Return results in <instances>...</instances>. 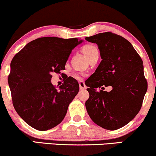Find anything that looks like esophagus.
I'll return each instance as SVG.
<instances>
[{
    "label": "esophagus",
    "mask_w": 156,
    "mask_h": 156,
    "mask_svg": "<svg viewBox=\"0 0 156 156\" xmlns=\"http://www.w3.org/2000/svg\"><path fill=\"white\" fill-rule=\"evenodd\" d=\"M78 83H79V86H80V89H81V90L86 89V85H85L83 81H79Z\"/></svg>",
    "instance_id": "obj_1"
}]
</instances>
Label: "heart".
I'll use <instances>...</instances> for the list:
<instances>
[{
  "mask_svg": "<svg viewBox=\"0 0 156 156\" xmlns=\"http://www.w3.org/2000/svg\"><path fill=\"white\" fill-rule=\"evenodd\" d=\"M82 50L89 60L91 58H93L95 55L98 54V50L97 47L92 44L84 45V46L83 47ZM83 75L82 73H76L73 74L74 78H76L77 79H79V80L83 78Z\"/></svg>",
  "mask_w": 156,
  "mask_h": 156,
  "instance_id": "b5f03b06",
  "label": "heart"
}]
</instances>
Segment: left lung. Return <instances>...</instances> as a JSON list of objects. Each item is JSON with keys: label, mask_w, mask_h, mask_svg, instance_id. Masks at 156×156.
Here are the masks:
<instances>
[{"label": "left lung", "mask_w": 156, "mask_h": 156, "mask_svg": "<svg viewBox=\"0 0 156 156\" xmlns=\"http://www.w3.org/2000/svg\"><path fill=\"white\" fill-rule=\"evenodd\" d=\"M86 40L97 44L102 59L86 80V110L96 125L115 130L133 120L141 109L147 89L143 62L131 43L119 35L99 33ZM109 85L111 92L103 90Z\"/></svg>", "instance_id": "8db88e82"}]
</instances>
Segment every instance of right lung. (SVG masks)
Here are the masks:
<instances>
[{
  "instance_id": "1",
  "label": "right lung",
  "mask_w": 156,
  "mask_h": 156,
  "mask_svg": "<svg viewBox=\"0 0 156 156\" xmlns=\"http://www.w3.org/2000/svg\"><path fill=\"white\" fill-rule=\"evenodd\" d=\"M82 42L77 38L41 37L13 57L8 78L13 105L31 127L48 130L63 120L79 84L68 77L56 88L51 83L52 73L65 70L73 49Z\"/></svg>"
}]
</instances>
